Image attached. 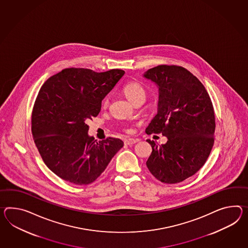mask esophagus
Listing matches in <instances>:
<instances>
[{
  "instance_id": "esophagus-1",
  "label": "esophagus",
  "mask_w": 248,
  "mask_h": 248,
  "mask_svg": "<svg viewBox=\"0 0 248 248\" xmlns=\"http://www.w3.org/2000/svg\"><path fill=\"white\" fill-rule=\"evenodd\" d=\"M138 141L139 140L136 139H126L124 140V144H126V145H133V144L138 142Z\"/></svg>"
}]
</instances>
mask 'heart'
I'll list each match as a JSON object with an SVG mask.
<instances>
[{
    "label": "heart",
    "instance_id": "1",
    "mask_svg": "<svg viewBox=\"0 0 248 248\" xmlns=\"http://www.w3.org/2000/svg\"><path fill=\"white\" fill-rule=\"evenodd\" d=\"M124 92L125 94L129 100L132 102H136L137 100L145 98L146 91L143 88V86L137 82V81H132L127 83L124 88ZM109 105V97H107L104 98L102 102L103 108H108Z\"/></svg>",
    "mask_w": 248,
    "mask_h": 248
}]
</instances>
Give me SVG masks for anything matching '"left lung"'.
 I'll return each instance as SVG.
<instances>
[{"label": "left lung", "instance_id": "8db88e82", "mask_svg": "<svg viewBox=\"0 0 248 248\" xmlns=\"http://www.w3.org/2000/svg\"><path fill=\"white\" fill-rule=\"evenodd\" d=\"M158 87L157 114L147 134L162 133L166 144L152 148L146 165L157 180L176 184L194 175L205 164L214 143L215 115L204 86L186 68L158 65L144 75Z\"/></svg>", "mask_w": 248, "mask_h": 248}]
</instances>
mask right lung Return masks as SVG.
<instances>
[{
	"mask_svg": "<svg viewBox=\"0 0 248 248\" xmlns=\"http://www.w3.org/2000/svg\"><path fill=\"white\" fill-rule=\"evenodd\" d=\"M124 74L120 69L67 68L41 87L32 111V135L45 164L62 179L78 186L93 183L124 146L117 138L95 140L86 124L99 114L104 97Z\"/></svg>",
	"mask_w": 248,
	"mask_h": 248,
	"instance_id": "right-lung-1",
	"label": "right lung"
}]
</instances>
